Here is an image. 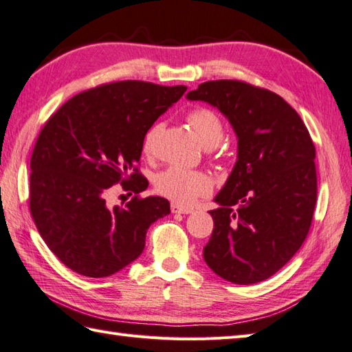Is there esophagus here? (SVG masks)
Listing matches in <instances>:
<instances>
[{
    "mask_svg": "<svg viewBox=\"0 0 352 352\" xmlns=\"http://www.w3.org/2000/svg\"><path fill=\"white\" fill-rule=\"evenodd\" d=\"M170 212L172 213H182V214H189L193 212V208L190 207H184V206H180V204H170Z\"/></svg>",
    "mask_w": 352,
    "mask_h": 352,
    "instance_id": "34e87169",
    "label": "esophagus"
}]
</instances>
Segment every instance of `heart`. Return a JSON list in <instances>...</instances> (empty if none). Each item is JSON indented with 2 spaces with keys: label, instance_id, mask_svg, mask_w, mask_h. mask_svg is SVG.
<instances>
[{
  "label": "heart",
  "instance_id": "1",
  "mask_svg": "<svg viewBox=\"0 0 352 352\" xmlns=\"http://www.w3.org/2000/svg\"><path fill=\"white\" fill-rule=\"evenodd\" d=\"M188 122L206 148H213L223 136V124L219 115L207 107H195L188 113ZM163 130V124L157 122L144 138L142 149L146 155L154 153L155 140ZM154 188L157 193L175 203L190 204L198 197L207 195L212 190V180L206 172L192 170L182 166H169L155 175Z\"/></svg>",
  "mask_w": 352,
  "mask_h": 352
}]
</instances>
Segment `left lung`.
Returning <instances> with one entry per match:
<instances>
[{"label":"left lung","instance_id":"1","mask_svg":"<svg viewBox=\"0 0 352 352\" xmlns=\"http://www.w3.org/2000/svg\"><path fill=\"white\" fill-rule=\"evenodd\" d=\"M188 100L206 101L237 134V162L210 210L204 260L234 284L267 280L301 248L316 206V148L280 95L241 80L201 83Z\"/></svg>","mask_w":352,"mask_h":352}]
</instances>
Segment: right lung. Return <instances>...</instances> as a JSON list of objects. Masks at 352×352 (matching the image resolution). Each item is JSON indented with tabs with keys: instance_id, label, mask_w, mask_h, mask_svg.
<instances>
[{
	"instance_id": "obj_1",
	"label": "right lung",
	"mask_w": 352,
	"mask_h": 352,
	"mask_svg": "<svg viewBox=\"0 0 352 352\" xmlns=\"http://www.w3.org/2000/svg\"><path fill=\"white\" fill-rule=\"evenodd\" d=\"M186 91L111 81L72 96L43 125L30 162V213L74 272L102 278L121 271L144 251L149 226L170 212L168 199L140 197L148 180L139 160L146 131ZM118 182L133 198L111 209L105 199Z\"/></svg>"
}]
</instances>
